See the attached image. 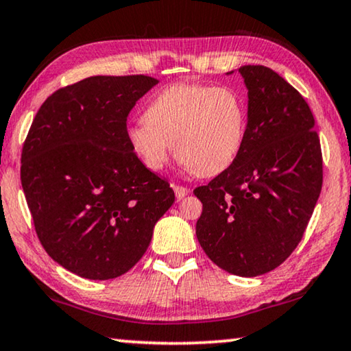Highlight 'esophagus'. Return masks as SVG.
<instances>
[{
	"label": "esophagus",
	"instance_id": "1",
	"mask_svg": "<svg viewBox=\"0 0 351 351\" xmlns=\"http://www.w3.org/2000/svg\"><path fill=\"white\" fill-rule=\"evenodd\" d=\"M172 188H174V193H176L177 199H184V197L188 195V193H190V190H188V188L180 186V185H174Z\"/></svg>",
	"mask_w": 351,
	"mask_h": 351
}]
</instances>
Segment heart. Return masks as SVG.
Listing matches in <instances>:
<instances>
[{
	"label": "heart",
	"instance_id": "heart-1",
	"mask_svg": "<svg viewBox=\"0 0 351 351\" xmlns=\"http://www.w3.org/2000/svg\"><path fill=\"white\" fill-rule=\"evenodd\" d=\"M144 119L126 128V139L149 169L160 171L176 149L193 174L213 177L241 155L248 109L232 87L176 84L152 98Z\"/></svg>",
	"mask_w": 351,
	"mask_h": 351
}]
</instances>
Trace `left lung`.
Here are the masks:
<instances>
[{"label": "left lung", "mask_w": 351, "mask_h": 351, "mask_svg": "<svg viewBox=\"0 0 351 351\" xmlns=\"http://www.w3.org/2000/svg\"><path fill=\"white\" fill-rule=\"evenodd\" d=\"M237 71L248 91L245 144L230 169L195 190L202 202L196 237L223 271L256 277L301 242L322 191L323 161L301 93L266 66Z\"/></svg>", "instance_id": "left-lung-1"}]
</instances>
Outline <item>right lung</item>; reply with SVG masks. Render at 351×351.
<instances>
[{
	"label": "right lung",
	"instance_id": "1",
	"mask_svg": "<svg viewBox=\"0 0 351 351\" xmlns=\"http://www.w3.org/2000/svg\"><path fill=\"white\" fill-rule=\"evenodd\" d=\"M158 80L93 75L50 95L22 150L20 179L34 228L60 266L90 280L128 272L174 202L126 139L136 101Z\"/></svg>",
	"mask_w": 351,
	"mask_h": 351
}]
</instances>
